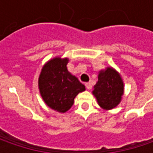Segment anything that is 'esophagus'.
I'll return each instance as SVG.
<instances>
[{
  "instance_id": "esophagus-1",
  "label": "esophagus",
  "mask_w": 153,
  "mask_h": 153,
  "mask_svg": "<svg viewBox=\"0 0 153 153\" xmlns=\"http://www.w3.org/2000/svg\"><path fill=\"white\" fill-rule=\"evenodd\" d=\"M85 86H86V88H87L88 90H90V89L92 88V85L90 82H86Z\"/></svg>"
}]
</instances>
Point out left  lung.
I'll list each match as a JSON object with an SVG mask.
<instances>
[{
  "mask_svg": "<svg viewBox=\"0 0 153 153\" xmlns=\"http://www.w3.org/2000/svg\"><path fill=\"white\" fill-rule=\"evenodd\" d=\"M123 93V81L114 68L110 66L99 71L98 82L94 86L92 94L101 108L108 111L117 107L120 104Z\"/></svg>",
  "mask_w": 153,
  "mask_h": 153,
  "instance_id": "left-lung-1",
  "label": "left lung"
}]
</instances>
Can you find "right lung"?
Listing matches in <instances>:
<instances>
[{"instance_id":"obj_1","label":"right lung","mask_w":153,"mask_h":153,"mask_svg":"<svg viewBox=\"0 0 153 153\" xmlns=\"http://www.w3.org/2000/svg\"><path fill=\"white\" fill-rule=\"evenodd\" d=\"M68 62V58L51 59L42 66L38 78L39 91L43 101L61 113L70 110L76 96L86 89L77 77L69 72Z\"/></svg>"}]
</instances>
